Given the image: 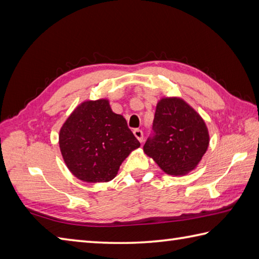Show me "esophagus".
Segmentation results:
<instances>
[{
	"mask_svg": "<svg viewBox=\"0 0 259 259\" xmlns=\"http://www.w3.org/2000/svg\"><path fill=\"white\" fill-rule=\"evenodd\" d=\"M134 135L137 139H138L140 142L144 141V133L140 129H135L134 130Z\"/></svg>",
	"mask_w": 259,
	"mask_h": 259,
	"instance_id": "1",
	"label": "esophagus"
}]
</instances>
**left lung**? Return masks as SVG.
I'll return each mask as SVG.
<instances>
[{
  "instance_id": "8db88e82",
  "label": "left lung",
  "mask_w": 259,
  "mask_h": 259,
  "mask_svg": "<svg viewBox=\"0 0 259 259\" xmlns=\"http://www.w3.org/2000/svg\"><path fill=\"white\" fill-rule=\"evenodd\" d=\"M153 133L152 138L146 141L144 151L170 176H185L196 169L209 146L205 121L178 97L158 101Z\"/></svg>"
}]
</instances>
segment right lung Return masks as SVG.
<instances>
[{
    "label": "right lung",
    "mask_w": 259,
    "mask_h": 259,
    "mask_svg": "<svg viewBox=\"0 0 259 259\" xmlns=\"http://www.w3.org/2000/svg\"><path fill=\"white\" fill-rule=\"evenodd\" d=\"M59 146L71 174L95 184L112 180L140 142L122 115L112 111L108 99H99L73 110L60 129Z\"/></svg>",
    "instance_id": "1"
}]
</instances>
